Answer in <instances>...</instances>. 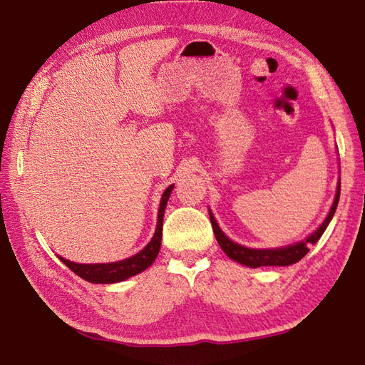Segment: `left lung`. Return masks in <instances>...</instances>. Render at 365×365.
Segmentation results:
<instances>
[{
  "instance_id": "1",
  "label": "left lung",
  "mask_w": 365,
  "mask_h": 365,
  "mask_svg": "<svg viewBox=\"0 0 365 365\" xmlns=\"http://www.w3.org/2000/svg\"><path fill=\"white\" fill-rule=\"evenodd\" d=\"M339 200H340V185H339V190H336L332 209H330L327 218L324 220L321 227L317 228L309 237H307L304 241L297 242V244H294V246H287V247H281V249H247V247H242V246H240V244H236L231 240H228V237L223 235V231L218 228L214 215H212V214H209V215H210L212 230H214V233H215V240H217L218 244H220V247L223 249L225 254H227L230 258H233V260L246 264V267H250V268L287 267V264H292V263H297L298 260H302V258L309 252L311 244H316L317 240H319V237L322 236V233L327 228V225L330 223V220H332L336 205H339Z\"/></svg>"
}]
</instances>
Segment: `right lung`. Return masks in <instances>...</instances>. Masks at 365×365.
<instances>
[{"instance_id": "add662e5", "label": "right lung", "mask_w": 365, "mask_h": 365, "mask_svg": "<svg viewBox=\"0 0 365 365\" xmlns=\"http://www.w3.org/2000/svg\"><path fill=\"white\" fill-rule=\"evenodd\" d=\"M174 187H169L164 191L160 204V212H158V227L155 231L153 240L148 242V246L143 250L138 252L134 257L125 258L121 262L115 263H98V264H81V263H73L70 260H65L61 257V260L67 264V267L73 271V273L83 277L88 282L94 284H111L128 279V277L142 273L143 269H147L151 263L155 262V258L160 254L161 249V237H163V217L164 209L168 200L170 196V191Z\"/></svg>"}]
</instances>
